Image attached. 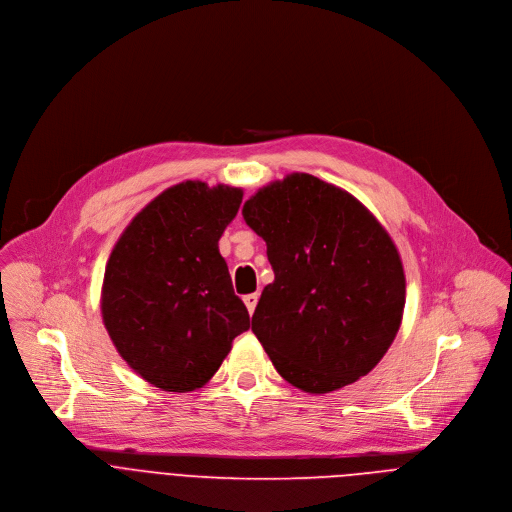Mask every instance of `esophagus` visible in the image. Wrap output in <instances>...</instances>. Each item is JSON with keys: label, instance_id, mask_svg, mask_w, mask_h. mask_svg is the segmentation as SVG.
Wrapping results in <instances>:
<instances>
[{"label": "esophagus", "instance_id": "1", "mask_svg": "<svg viewBox=\"0 0 512 512\" xmlns=\"http://www.w3.org/2000/svg\"><path fill=\"white\" fill-rule=\"evenodd\" d=\"M243 302H245L249 314H253V312H255V306H257V302H259V294H247V296L243 298Z\"/></svg>", "mask_w": 512, "mask_h": 512}]
</instances>
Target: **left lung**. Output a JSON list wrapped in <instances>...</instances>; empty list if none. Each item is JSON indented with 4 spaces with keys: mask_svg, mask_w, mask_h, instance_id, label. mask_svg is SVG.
<instances>
[{
    "mask_svg": "<svg viewBox=\"0 0 512 512\" xmlns=\"http://www.w3.org/2000/svg\"><path fill=\"white\" fill-rule=\"evenodd\" d=\"M243 218L275 273L251 330L277 373L316 395L369 375L405 308L401 257L383 225L346 190L302 172L257 190Z\"/></svg>",
    "mask_w": 512,
    "mask_h": 512,
    "instance_id": "8db88e82",
    "label": "left lung"
}]
</instances>
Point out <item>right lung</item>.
<instances>
[{
  "instance_id": "obj_1",
  "label": "right lung",
  "mask_w": 512,
  "mask_h": 512,
  "mask_svg": "<svg viewBox=\"0 0 512 512\" xmlns=\"http://www.w3.org/2000/svg\"><path fill=\"white\" fill-rule=\"evenodd\" d=\"M241 200V188L180 182L141 208L111 251L103 324L121 358L158 389H200L249 330L218 253Z\"/></svg>"
}]
</instances>
